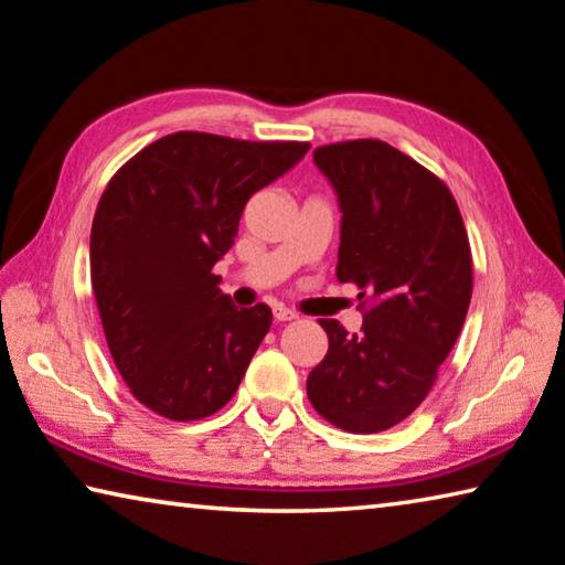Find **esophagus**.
Returning a JSON list of instances; mask_svg holds the SVG:
<instances>
[{
  "mask_svg": "<svg viewBox=\"0 0 565 565\" xmlns=\"http://www.w3.org/2000/svg\"><path fill=\"white\" fill-rule=\"evenodd\" d=\"M274 319L276 321H291V319H297V311L284 307V303H274Z\"/></svg>",
  "mask_w": 565,
  "mask_h": 565,
  "instance_id": "1",
  "label": "esophagus"
}]
</instances>
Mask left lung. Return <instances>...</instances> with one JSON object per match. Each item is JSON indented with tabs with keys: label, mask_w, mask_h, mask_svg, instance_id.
I'll return each mask as SVG.
<instances>
[{
	"label": "left lung",
	"mask_w": 565,
	"mask_h": 565,
	"mask_svg": "<svg viewBox=\"0 0 565 565\" xmlns=\"http://www.w3.org/2000/svg\"><path fill=\"white\" fill-rule=\"evenodd\" d=\"M315 160L342 205L337 279L362 289L364 324L349 334L319 319L329 352L307 395L334 427L382 433L423 405L458 342L472 297L468 231L445 181L390 142H331Z\"/></svg>",
	"instance_id": "1"
}]
</instances>
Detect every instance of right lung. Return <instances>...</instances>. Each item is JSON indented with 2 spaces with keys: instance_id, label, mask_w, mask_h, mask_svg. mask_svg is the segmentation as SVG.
<instances>
[{
  "instance_id": "right-lung-1",
  "label": "right lung",
  "mask_w": 565,
  "mask_h": 565,
  "mask_svg": "<svg viewBox=\"0 0 565 565\" xmlns=\"http://www.w3.org/2000/svg\"><path fill=\"white\" fill-rule=\"evenodd\" d=\"M307 150L181 130L142 148L103 191L89 234L97 311L120 377L160 417H211L236 395L271 309L234 307L213 266L250 195Z\"/></svg>"
}]
</instances>
